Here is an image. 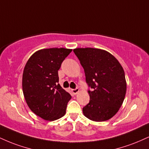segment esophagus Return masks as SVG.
Listing matches in <instances>:
<instances>
[{"label":"esophagus","mask_w":149,"mask_h":149,"mask_svg":"<svg viewBox=\"0 0 149 149\" xmlns=\"http://www.w3.org/2000/svg\"><path fill=\"white\" fill-rule=\"evenodd\" d=\"M71 92H72V93H73V94H76L77 93L79 92V89H78V88L73 89H71Z\"/></svg>","instance_id":"34e87169"}]
</instances>
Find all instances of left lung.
Instances as JSON below:
<instances>
[{"label": "left lung", "mask_w": 149, "mask_h": 149, "mask_svg": "<svg viewBox=\"0 0 149 149\" xmlns=\"http://www.w3.org/2000/svg\"><path fill=\"white\" fill-rule=\"evenodd\" d=\"M73 52L83 67L89 87L90 100L82 108L84 115L94 121L111 119L119 111L126 92L122 67L113 55L104 50L76 48Z\"/></svg>", "instance_id": "1"}]
</instances>
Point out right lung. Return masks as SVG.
I'll return each mask as SVG.
<instances>
[{"mask_svg": "<svg viewBox=\"0 0 149 149\" xmlns=\"http://www.w3.org/2000/svg\"><path fill=\"white\" fill-rule=\"evenodd\" d=\"M71 49L52 48L37 51L30 57L23 73L25 99L35 114L54 121L66 113L71 96L60 85L58 70Z\"/></svg>", "mask_w": 149, "mask_h": 149, "instance_id": "right-lung-1", "label": "right lung"}]
</instances>
